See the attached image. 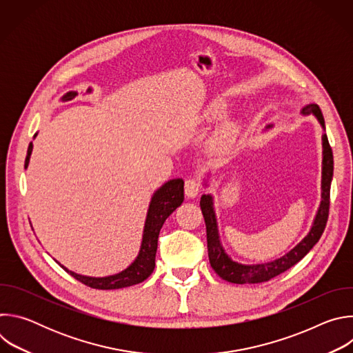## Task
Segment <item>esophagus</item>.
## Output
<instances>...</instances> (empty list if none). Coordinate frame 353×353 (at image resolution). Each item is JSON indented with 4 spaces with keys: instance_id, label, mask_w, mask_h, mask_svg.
I'll use <instances>...</instances> for the list:
<instances>
[{
    "instance_id": "obj_1",
    "label": "esophagus",
    "mask_w": 353,
    "mask_h": 353,
    "mask_svg": "<svg viewBox=\"0 0 353 353\" xmlns=\"http://www.w3.org/2000/svg\"><path fill=\"white\" fill-rule=\"evenodd\" d=\"M184 192L188 198H194L201 192V183L195 177H190L184 183Z\"/></svg>"
}]
</instances>
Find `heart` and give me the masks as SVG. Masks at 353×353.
Wrapping results in <instances>:
<instances>
[{"label": "heart", "instance_id": "obj_1", "mask_svg": "<svg viewBox=\"0 0 353 353\" xmlns=\"http://www.w3.org/2000/svg\"><path fill=\"white\" fill-rule=\"evenodd\" d=\"M223 112H225V106H223L222 103H215V105H214V108H212V116H214V117L222 116ZM233 131H234V127H233L232 124L226 125L225 130H223V132H222V138H223L225 141L229 139V138L233 135Z\"/></svg>", "mask_w": 353, "mask_h": 353}]
</instances>
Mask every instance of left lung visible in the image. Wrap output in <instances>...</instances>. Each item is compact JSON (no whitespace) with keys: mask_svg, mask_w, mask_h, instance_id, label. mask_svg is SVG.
Returning <instances> with one entry per match:
<instances>
[{"mask_svg":"<svg viewBox=\"0 0 353 353\" xmlns=\"http://www.w3.org/2000/svg\"><path fill=\"white\" fill-rule=\"evenodd\" d=\"M303 114L313 113L323 128L325 127L324 117L321 113V109L319 105H309L303 110ZM323 181H321V204L319 208V212L316 215L314 223L312 226V230L309 234L301 240L294 248H292L288 254L283 257L274 260L271 263L257 264V265H243L239 263L232 261L219 241L218 234V226H216V218L212 207V196L211 195H203L199 201L201 211H203L205 226H207V243H208V257L211 267L214 271L225 281L232 283H261L267 282L279 274L288 271L290 267L297 264L301 259H303L309 251L316 245V243L320 240L327 221H328V212H330V188H331V180H332V172H334V158H332V149L330 146L328 138L324 134L323 135Z\"/></svg>","mask_w":353,"mask_h":353,"instance_id":"1","label":"left lung"}]
</instances>
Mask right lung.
<instances>
[{
    "instance_id": "right-lung-1",
    "label": "right lung",
    "mask_w": 353,
    "mask_h": 353,
    "mask_svg": "<svg viewBox=\"0 0 353 353\" xmlns=\"http://www.w3.org/2000/svg\"><path fill=\"white\" fill-rule=\"evenodd\" d=\"M75 94H77L75 92H70L65 94L64 99L71 100ZM32 148L33 145L30 142L28 148V155L25 159V169L29 165ZM183 201H184V181L181 179H174L168 181L154 194L152 199H150L146 221H145L139 254L135 259V261L120 274L105 276V278H92V276H83V275L75 274L72 271H68L65 267L63 265L61 267L77 281L93 289L110 290V289H120V288H127V286L141 283L154 272L158 237L165 221L177 207L181 205Z\"/></svg>"
}]
</instances>
